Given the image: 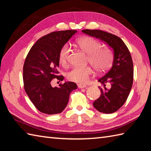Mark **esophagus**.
<instances>
[{"mask_svg":"<svg viewBox=\"0 0 151 151\" xmlns=\"http://www.w3.org/2000/svg\"><path fill=\"white\" fill-rule=\"evenodd\" d=\"M78 86L79 88H85L86 86L84 84H78Z\"/></svg>","mask_w":151,"mask_h":151,"instance_id":"esophagus-1","label":"esophagus"}]
</instances>
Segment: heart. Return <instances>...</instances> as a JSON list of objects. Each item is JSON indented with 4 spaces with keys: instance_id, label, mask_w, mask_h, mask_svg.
Instances as JSON below:
<instances>
[{
    "instance_id": "heart-1",
    "label": "heart",
    "mask_w": 151,
    "mask_h": 151,
    "mask_svg": "<svg viewBox=\"0 0 151 151\" xmlns=\"http://www.w3.org/2000/svg\"><path fill=\"white\" fill-rule=\"evenodd\" d=\"M76 45L88 55V61L98 72H105L112 66L114 60L112 50L109 48H101V44L96 39L88 36L81 37L76 40ZM69 53L70 50L67 45L60 49L58 59L63 66L68 64ZM92 73V70L90 66L73 67L67 73L66 77L70 81L83 83L87 81Z\"/></svg>"
}]
</instances>
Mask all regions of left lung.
Listing matches in <instances>:
<instances>
[{
  "label": "left lung",
  "instance_id": "1",
  "mask_svg": "<svg viewBox=\"0 0 151 151\" xmlns=\"http://www.w3.org/2000/svg\"><path fill=\"white\" fill-rule=\"evenodd\" d=\"M82 32L106 42L114 50L112 66L98 81L101 96L93 105L99 112L111 114L121 108L130 93L133 83V63L129 50L119 37L99 29Z\"/></svg>",
  "mask_w": 151,
  "mask_h": 151
}]
</instances>
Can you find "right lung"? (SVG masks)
<instances>
[{
  "mask_svg": "<svg viewBox=\"0 0 151 151\" xmlns=\"http://www.w3.org/2000/svg\"><path fill=\"white\" fill-rule=\"evenodd\" d=\"M77 30L49 33L40 38L29 51L23 66L24 90L32 103L46 114L62 112L68 104L70 93L77 88L73 82H65L52 87L53 79H64L58 76L59 52Z\"/></svg>",
  "mask_w": 151,
  "mask_h": 151,
  "instance_id": "1",
  "label": "right lung"
}]
</instances>
